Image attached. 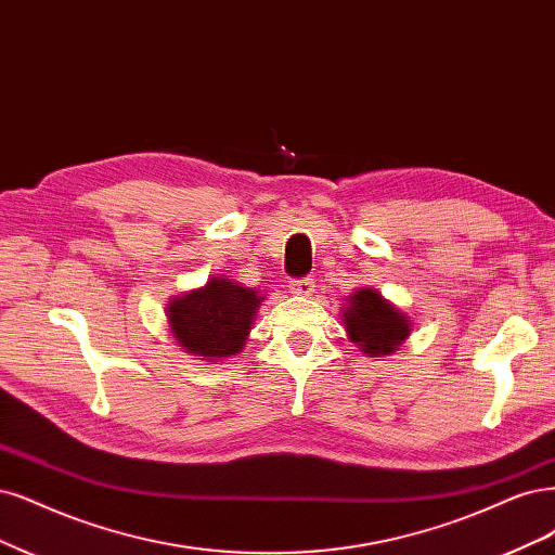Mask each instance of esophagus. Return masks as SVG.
I'll use <instances>...</instances> for the list:
<instances>
[{
	"label": "esophagus",
	"mask_w": 555,
	"mask_h": 555,
	"mask_svg": "<svg viewBox=\"0 0 555 555\" xmlns=\"http://www.w3.org/2000/svg\"><path fill=\"white\" fill-rule=\"evenodd\" d=\"M289 289L294 296H312L314 294V278H300V280H292Z\"/></svg>",
	"instance_id": "1"
}]
</instances>
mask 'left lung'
I'll return each instance as SVG.
<instances>
[{
    "mask_svg": "<svg viewBox=\"0 0 555 555\" xmlns=\"http://www.w3.org/2000/svg\"><path fill=\"white\" fill-rule=\"evenodd\" d=\"M349 305L341 310L344 328L356 347L372 358L390 356L399 344L411 335V323L404 312H399L390 300L376 289H358L351 294Z\"/></svg>",
    "mask_w": 555,
    "mask_h": 555,
    "instance_id": "8db88e82",
    "label": "left lung"
}]
</instances>
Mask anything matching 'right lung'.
Listing matches in <instances>:
<instances>
[{"label": "right lung", "instance_id": "right-lung-1", "mask_svg": "<svg viewBox=\"0 0 555 555\" xmlns=\"http://www.w3.org/2000/svg\"><path fill=\"white\" fill-rule=\"evenodd\" d=\"M261 300L263 296L255 289L214 278L202 289L169 300V331L188 353L199 356V360L236 356L253 328Z\"/></svg>", "mask_w": 555, "mask_h": 555}]
</instances>
